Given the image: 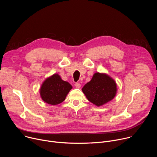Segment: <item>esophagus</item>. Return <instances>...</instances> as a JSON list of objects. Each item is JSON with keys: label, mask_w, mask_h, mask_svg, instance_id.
Listing matches in <instances>:
<instances>
[{"label": "esophagus", "mask_w": 157, "mask_h": 157, "mask_svg": "<svg viewBox=\"0 0 157 157\" xmlns=\"http://www.w3.org/2000/svg\"><path fill=\"white\" fill-rule=\"evenodd\" d=\"M75 86H76V87H77V88H80L81 84H80L79 82H76V83L75 84Z\"/></svg>", "instance_id": "1"}]
</instances>
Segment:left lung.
<instances>
[{
  "mask_svg": "<svg viewBox=\"0 0 157 157\" xmlns=\"http://www.w3.org/2000/svg\"><path fill=\"white\" fill-rule=\"evenodd\" d=\"M82 91L89 101L101 106L115 97L117 85L108 75L96 73L91 80L84 86Z\"/></svg>",
  "mask_w": 157,
  "mask_h": 157,
  "instance_id": "obj_1",
  "label": "left lung"
}]
</instances>
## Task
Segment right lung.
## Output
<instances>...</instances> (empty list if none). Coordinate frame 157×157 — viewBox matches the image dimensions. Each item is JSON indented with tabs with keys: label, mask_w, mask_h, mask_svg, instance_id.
Segmentation results:
<instances>
[{
	"label": "right lung",
	"mask_w": 157,
	"mask_h": 157,
	"mask_svg": "<svg viewBox=\"0 0 157 157\" xmlns=\"http://www.w3.org/2000/svg\"><path fill=\"white\" fill-rule=\"evenodd\" d=\"M72 89L68 82L61 79V77L54 74L44 81L40 88L41 99L48 104L56 105L61 103Z\"/></svg>",
	"instance_id": "obj_1"
}]
</instances>
